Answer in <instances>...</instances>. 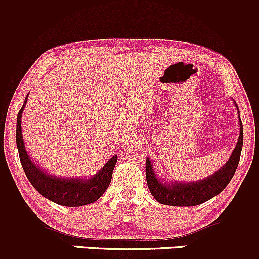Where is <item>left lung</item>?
<instances>
[{
  "label": "left lung",
  "instance_id": "left-lung-1",
  "mask_svg": "<svg viewBox=\"0 0 259 259\" xmlns=\"http://www.w3.org/2000/svg\"><path fill=\"white\" fill-rule=\"evenodd\" d=\"M235 106H236L237 112H239V107H237L236 102H235ZM242 145L243 129L241 119H240L239 140H237L236 146H235L228 162L213 175H210V177L203 180L194 181V183H181V181L180 183L179 181H175V183L171 184L163 183L162 180L158 179L157 174L154 173V169L151 165L150 158H147L146 180L151 194L159 203L167 204V206L192 207L210 200L214 196L221 194L223 190L227 187L228 184L230 183L231 178L234 177L240 162Z\"/></svg>",
  "mask_w": 259,
  "mask_h": 259
}]
</instances>
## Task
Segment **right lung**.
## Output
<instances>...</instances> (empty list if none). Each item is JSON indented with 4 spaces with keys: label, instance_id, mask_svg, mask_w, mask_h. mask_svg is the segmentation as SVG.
Returning <instances> with one entry per match:
<instances>
[{
    "label": "right lung",
    "instance_id": "right-lung-1",
    "mask_svg": "<svg viewBox=\"0 0 259 259\" xmlns=\"http://www.w3.org/2000/svg\"><path fill=\"white\" fill-rule=\"evenodd\" d=\"M26 101H28V96L17 117V147L22 167L31 185L45 198L65 207L85 206L99 200L111 183L113 169L115 167L118 156H113L101 168L99 173L95 174L90 179L57 178L44 171L32 162L24 146L22 134V113L24 111Z\"/></svg>",
    "mask_w": 259,
    "mask_h": 259
}]
</instances>
